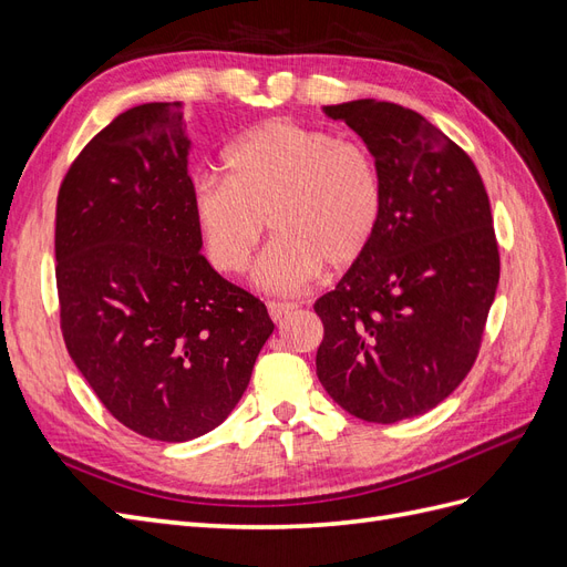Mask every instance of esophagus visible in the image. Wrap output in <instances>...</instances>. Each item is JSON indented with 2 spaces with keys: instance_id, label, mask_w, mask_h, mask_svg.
<instances>
[{
  "instance_id": "34e87169",
  "label": "esophagus",
  "mask_w": 567,
  "mask_h": 567,
  "mask_svg": "<svg viewBox=\"0 0 567 567\" xmlns=\"http://www.w3.org/2000/svg\"><path fill=\"white\" fill-rule=\"evenodd\" d=\"M267 310H269V317H271L274 321H281V319H286L290 312L298 310V305H296V302L271 300V302H267Z\"/></svg>"
}]
</instances>
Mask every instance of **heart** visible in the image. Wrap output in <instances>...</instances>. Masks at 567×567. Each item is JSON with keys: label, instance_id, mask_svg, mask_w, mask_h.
<instances>
[{"label": "heart", "instance_id": "heart-1", "mask_svg": "<svg viewBox=\"0 0 567 567\" xmlns=\"http://www.w3.org/2000/svg\"><path fill=\"white\" fill-rule=\"evenodd\" d=\"M229 179L200 177L192 213L215 269L241 274L267 231L257 279L271 290H302L323 265L362 260L383 217V179L373 153L329 130L274 117L225 156Z\"/></svg>", "mask_w": 567, "mask_h": 567}]
</instances>
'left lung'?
I'll use <instances>...</instances> for the list:
<instances>
[{"label": "left lung", "mask_w": 567, "mask_h": 567, "mask_svg": "<svg viewBox=\"0 0 567 567\" xmlns=\"http://www.w3.org/2000/svg\"><path fill=\"white\" fill-rule=\"evenodd\" d=\"M323 113L373 153L383 217L362 260L315 302L317 375L357 419H414L477 359L499 284L489 198L468 153L416 111L359 99Z\"/></svg>", "instance_id": "obj_1"}]
</instances>
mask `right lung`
I'll list each match as a JSON object with an SVG mask.
<instances>
[{
    "instance_id": "1",
    "label": "right lung",
    "mask_w": 567,
    "mask_h": 567,
    "mask_svg": "<svg viewBox=\"0 0 567 567\" xmlns=\"http://www.w3.org/2000/svg\"><path fill=\"white\" fill-rule=\"evenodd\" d=\"M179 104L120 113L80 151L56 198L68 354L111 416L161 442L225 421L274 323L200 252Z\"/></svg>"
}]
</instances>
